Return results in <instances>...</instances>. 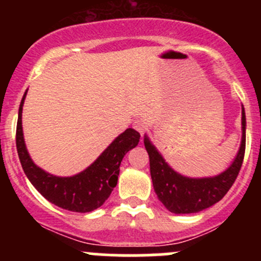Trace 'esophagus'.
<instances>
[{"label": "esophagus", "mask_w": 261, "mask_h": 261, "mask_svg": "<svg viewBox=\"0 0 261 261\" xmlns=\"http://www.w3.org/2000/svg\"><path fill=\"white\" fill-rule=\"evenodd\" d=\"M133 126H134V128H135L136 131H139V133L141 134V135L145 133L146 125H145V122H144L143 120H135V121H134Z\"/></svg>", "instance_id": "esophagus-1"}]
</instances>
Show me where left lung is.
I'll return each mask as SVG.
<instances>
[{
    "label": "left lung",
    "mask_w": 261,
    "mask_h": 261,
    "mask_svg": "<svg viewBox=\"0 0 261 261\" xmlns=\"http://www.w3.org/2000/svg\"><path fill=\"white\" fill-rule=\"evenodd\" d=\"M241 115H243L241 117L243 139H241L240 150L232 164L225 172L216 177H183L165 163L156 147L150 143L149 138L147 136L144 138V144L150 159V175H151L154 191L159 201L167 207V210L178 215L196 213L213 206L225 197L228 189L235 183L244 162L245 144H246V135H245L246 118H245L244 107Z\"/></svg>",
    "instance_id": "left-lung-1"
}]
</instances>
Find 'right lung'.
I'll return each mask as SVG.
<instances>
[{"label":"right lung","mask_w":261,"mask_h":261,"mask_svg":"<svg viewBox=\"0 0 261 261\" xmlns=\"http://www.w3.org/2000/svg\"><path fill=\"white\" fill-rule=\"evenodd\" d=\"M26 92L18 109L16 127L17 154L26 177L44 198L60 208L86 213L101 207L117 184L122 158L138 145L140 134L127 128L86 170L73 177H55L34 164L26 149L21 121Z\"/></svg>","instance_id":"1"}]
</instances>
